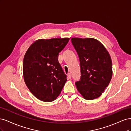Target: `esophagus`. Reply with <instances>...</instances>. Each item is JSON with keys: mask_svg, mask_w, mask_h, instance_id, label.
<instances>
[{"mask_svg": "<svg viewBox=\"0 0 131 131\" xmlns=\"http://www.w3.org/2000/svg\"><path fill=\"white\" fill-rule=\"evenodd\" d=\"M67 77H68V79H71L70 74V73H68V74H67Z\"/></svg>", "mask_w": 131, "mask_h": 131, "instance_id": "34e87169", "label": "esophagus"}]
</instances>
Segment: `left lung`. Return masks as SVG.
<instances>
[{"mask_svg": "<svg viewBox=\"0 0 131 131\" xmlns=\"http://www.w3.org/2000/svg\"><path fill=\"white\" fill-rule=\"evenodd\" d=\"M80 60V80L77 88L85 100L101 96L109 84L113 74L112 62L102 43L93 38L71 39Z\"/></svg>", "mask_w": 131, "mask_h": 131, "instance_id": "left-lung-1", "label": "left lung"}]
</instances>
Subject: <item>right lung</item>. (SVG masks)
<instances>
[{
	"mask_svg": "<svg viewBox=\"0 0 131 131\" xmlns=\"http://www.w3.org/2000/svg\"><path fill=\"white\" fill-rule=\"evenodd\" d=\"M69 40L67 38L39 39L27 50L23 75L27 88L38 100L50 102L60 94L67 80L58 56Z\"/></svg>",
	"mask_w": 131,
	"mask_h": 131,
	"instance_id": "right-lung-1",
	"label": "right lung"
}]
</instances>
